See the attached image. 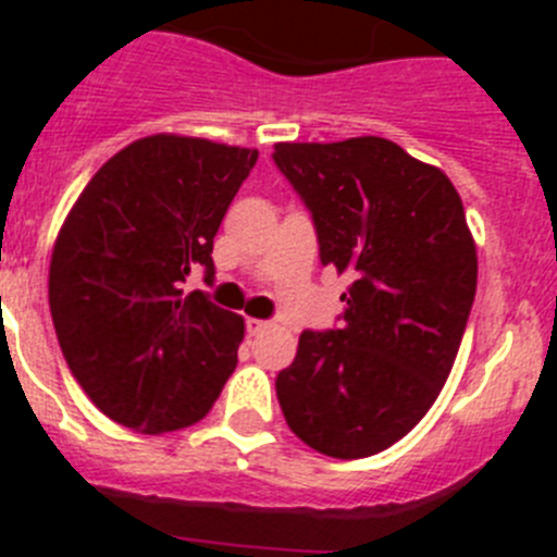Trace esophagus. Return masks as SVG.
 Segmentation results:
<instances>
[{
  "label": "esophagus",
  "instance_id": "esophagus-1",
  "mask_svg": "<svg viewBox=\"0 0 557 557\" xmlns=\"http://www.w3.org/2000/svg\"><path fill=\"white\" fill-rule=\"evenodd\" d=\"M268 326H270V323L259 321V318H248V321H245V329H248V334H259V332H264Z\"/></svg>",
  "mask_w": 557,
  "mask_h": 557
}]
</instances>
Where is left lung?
<instances>
[{
    "instance_id": "obj_1",
    "label": "left lung",
    "mask_w": 557,
    "mask_h": 557,
    "mask_svg": "<svg viewBox=\"0 0 557 557\" xmlns=\"http://www.w3.org/2000/svg\"><path fill=\"white\" fill-rule=\"evenodd\" d=\"M273 161L312 211L321 262L351 275L339 329L301 334L275 396L314 451L371 457L449 379L476 293L474 236L451 181L396 141H282Z\"/></svg>"
}]
</instances>
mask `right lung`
I'll return each mask as SVG.
<instances>
[{
	"label": "right lung",
	"instance_id": "add662e5",
	"mask_svg": "<svg viewBox=\"0 0 557 557\" xmlns=\"http://www.w3.org/2000/svg\"><path fill=\"white\" fill-rule=\"evenodd\" d=\"M259 150L156 133L97 170L49 262V312L86 396L145 435L198 424L236 368L239 314L186 293Z\"/></svg>",
	"mask_w": 557,
	"mask_h": 557
}]
</instances>
